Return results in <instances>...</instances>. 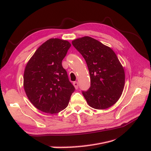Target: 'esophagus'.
Returning <instances> with one entry per match:
<instances>
[{
  "label": "esophagus",
  "mask_w": 151,
  "mask_h": 151,
  "mask_svg": "<svg viewBox=\"0 0 151 151\" xmlns=\"http://www.w3.org/2000/svg\"><path fill=\"white\" fill-rule=\"evenodd\" d=\"M73 85H74V88H75V89H78V86H79V84H78V83H77V82H74V83H73Z\"/></svg>",
  "instance_id": "esophagus-1"
}]
</instances>
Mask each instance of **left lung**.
<instances>
[{
    "label": "left lung",
    "mask_w": 151,
    "mask_h": 151,
    "mask_svg": "<svg viewBox=\"0 0 151 151\" xmlns=\"http://www.w3.org/2000/svg\"><path fill=\"white\" fill-rule=\"evenodd\" d=\"M72 43L86 62L91 87L83 94L91 107L105 109L120 99L125 86V71L113 50L89 36L77 38Z\"/></svg>",
    "instance_id": "8db88e82"
}]
</instances>
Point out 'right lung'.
Masks as SVG:
<instances>
[{
    "label": "right lung",
    "mask_w": 151,
    "mask_h": 151,
    "mask_svg": "<svg viewBox=\"0 0 151 151\" xmlns=\"http://www.w3.org/2000/svg\"><path fill=\"white\" fill-rule=\"evenodd\" d=\"M71 44L51 38L36 50L25 67L23 86L27 97L43 112L55 114L67 106L75 88L62 61Z\"/></svg>",
    "instance_id": "add662e5"
}]
</instances>
